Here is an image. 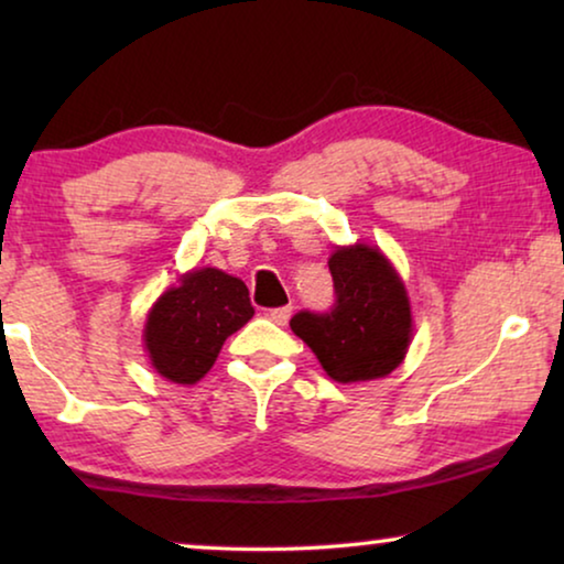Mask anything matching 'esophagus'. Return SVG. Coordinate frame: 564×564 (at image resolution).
Listing matches in <instances>:
<instances>
[{
  "instance_id": "1",
  "label": "esophagus",
  "mask_w": 564,
  "mask_h": 564,
  "mask_svg": "<svg viewBox=\"0 0 564 564\" xmlns=\"http://www.w3.org/2000/svg\"><path fill=\"white\" fill-rule=\"evenodd\" d=\"M267 315H269V321H274V323H276V326H284V323L290 321L292 307H290V305H284V307H272V311H269Z\"/></svg>"
}]
</instances>
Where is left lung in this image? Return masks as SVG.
I'll return each instance as SVG.
<instances>
[{"instance_id":"8db88e82","label":"left lung","mask_w":564,"mask_h":564,"mask_svg":"<svg viewBox=\"0 0 564 564\" xmlns=\"http://www.w3.org/2000/svg\"><path fill=\"white\" fill-rule=\"evenodd\" d=\"M336 288L330 313H297L295 336L336 382H369L403 365L413 336L405 284L377 246H336L328 259Z\"/></svg>"}]
</instances>
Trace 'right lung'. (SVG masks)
I'll list each match as a JSON object with an SVG mask.
<instances>
[{
    "label": "right lung",
    "mask_w": 564,
    "mask_h": 564,
    "mask_svg": "<svg viewBox=\"0 0 564 564\" xmlns=\"http://www.w3.org/2000/svg\"><path fill=\"white\" fill-rule=\"evenodd\" d=\"M249 288L215 267L184 272L143 326L149 361L169 382L195 384L210 372L230 334L251 321Z\"/></svg>",
    "instance_id": "obj_1"
}]
</instances>
